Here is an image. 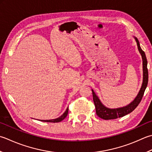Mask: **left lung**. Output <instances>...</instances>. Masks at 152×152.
<instances>
[{
  "label": "left lung",
  "mask_w": 152,
  "mask_h": 152,
  "mask_svg": "<svg viewBox=\"0 0 152 152\" xmlns=\"http://www.w3.org/2000/svg\"><path fill=\"white\" fill-rule=\"evenodd\" d=\"M134 38L136 41V43H137L139 52L142 55V63H143L142 64H143V82H142V87L140 88V91L138 92L137 96H136L135 99H134L133 102H132L129 105H128L125 107L117 109H109L106 107L105 106H104L102 103V102H100L99 99L96 96V94H95L94 90H91L92 94H93L94 102L95 104V107H96V114L98 117H100L101 118H103L104 120L115 119V118L124 117V116H125L132 112L137 107L139 103H140L142 99V97L144 96L145 88H146L148 86V71L147 68L148 61L146 59V56H145V53L142 50L140 46V43L138 39L136 37Z\"/></svg>",
  "instance_id": "obj_1"
}]
</instances>
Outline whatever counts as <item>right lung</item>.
I'll return each instance as SVG.
<instances>
[{
  "mask_svg": "<svg viewBox=\"0 0 152 152\" xmlns=\"http://www.w3.org/2000/svg\"><path fill=\"white\" fill-rule=\"evenodd\" d=\"M68 113V107L66 109V110L65 111L64 113L62 114L61 117H59L57 118H55V119H51V120H40V121L43 122H49V123H58V122L62 121L66 117Z\"/></svg>",
  "mask_w": 152,
  "mask_h": 152,
  "instance_id": "add662e5",
  "label": "right lung"
}]
</instances>
